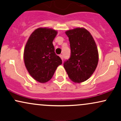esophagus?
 I'll return each mask as SVG.
<instances>
[{
    "instance_id": "esophagus-1",
    "label": "esophagus",
    "mask_w": 121,
    "mask_h": 121,
    "mask_svg": "<svg viewBox=\"0 0 121 121\" xmlns=\"http://www.w3.org/2000/svg\"><path fill=\"white\" fill-rule=\"evenodd\" d=\"M60 58L61 59L62 61H63V56H62V55H60Z\"/></svg>"
}]
</instances>
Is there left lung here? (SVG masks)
Returning a JSON list of instances; mask_svg holds the SVG:
<instances>
[{"label":"left lung","instance_id":"left-lung-1","mask_svg":"<svg viewBox=\"0 0 121 121\" xmlns=\"http://www.w3.org/2000/svg\"><path fill=\"white\" fill-rule=\"evenodd\" d=\"M70 42V56L64 62V67L69 78L76 83L89 78L98 62L97 47L91 33L84 28L65 32Z\"/></svg>","mask_w":121,"mask_h":121}]
</instances>
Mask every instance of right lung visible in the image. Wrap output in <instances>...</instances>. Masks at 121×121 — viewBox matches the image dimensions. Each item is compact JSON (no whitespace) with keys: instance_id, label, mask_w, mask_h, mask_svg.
Instances as JSON below:
<instances>
[{"instance_id":"right-lung-1","label":"right lung","mask_w":121,"mask_h":121,"mask_svg":"<svg viewBox=\"0 0 121 121\" xmlns=\"http://www.w3.org/2000/svg\"><path fill=\"white\" fill-rule=\"evenodd\" d=\"M57 32L47 28H39L29 37L24 51L26 67L37 81L45 83L52 78L62 60L55 52L53 41Z\"/></svg>"}]
</instances>
